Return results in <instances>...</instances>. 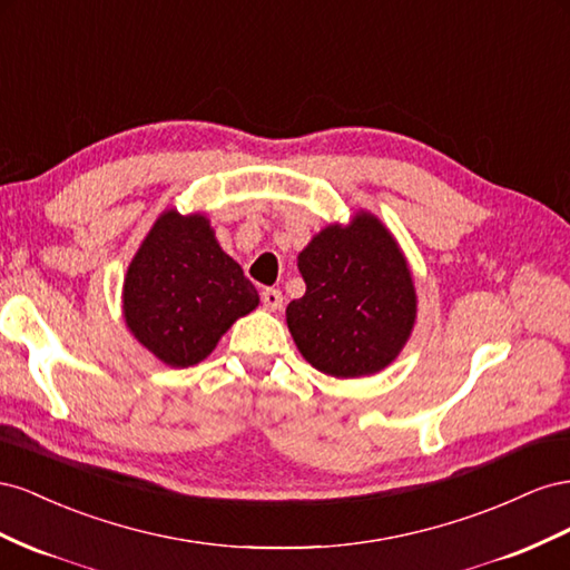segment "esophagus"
Returning a JSON list of instances; mask_svg holds the SVG:
<instances>
[{
	"label": "esophagus",
	"instance_id": "34e87169",
	"mask_svg": "<svg viewBox=\"0 0 570 570\" xmlns=\"http://www.w3.org/2000/svg\"><path fill=\"white\" fill-rule=\"evenodd\" d=\"M259 298H263V305L267 307V311H279L284 303V296L279 288H265L263 294H259Z\"/></svg>",
	"mask_w": 570,
	"mask_h": 570
}]
</instances>
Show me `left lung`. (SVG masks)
<instances>
[{
	"label": "left lung",
	"mask_w": 570,
	"mask_h": 570,
	"mask_svg": "<svg viewBox=\"0 0 570 570\" xmlns=\"http://www.w3.org/2000/svg\"><path fill=\"white\" fill-rule=\"evenodd\" d=\"M305 294L286 322L298 351L332 377L375 375L394 361L415 322L411 269L377 217L332 224L298 255Z\"/></svg>",
	"instance_id": "left-lung-1"
}]
</instances>
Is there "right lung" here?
Masks as SVG:
<instances>
[{
  "label": "right lung",
  "mask_w": 570,
  "mask_h": 570,
  "mask_svg": "<svg viewBox=\"0 0 570 570\" xmlns=\"http://www.w3.org/2000/svg\"><path fill=\"white\" fill-rule=\"evenodd\" d=\"M257 291L200 215H161L124 282V317L140 344L171 367L213 353L232 324L255 311Z\"/></svg>",
  "instance_id": "add662e5"
}]
</instances>
